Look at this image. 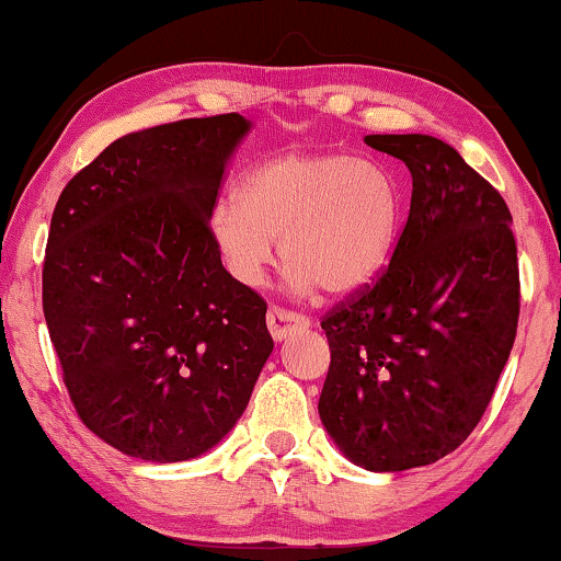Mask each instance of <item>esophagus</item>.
Instances as JSON below:
<instances>
[{"label": "esophagus", "instance_id": "esophagus-1", "mask_svg": "<svg viewBox=\"0 0 561 561\" xmlns=\"http://www.w3.org/2000/svg\"><path fill=\"white\" fill-rule=\"evenodd\" d=\"M267 329H271V336L275 342H283V340H288L290 334L306 332V329H309V319L298 317V313H294V311H286V309H278V306H273V309L267 311Z\"/></svg>", "mask_w": 561, "mask_h": 561}]
</instances>
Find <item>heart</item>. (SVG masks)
Instances as JSON below:
<instances>
[{"label": "heart", "instance_id": "1", "mask_svg": "<svg viewBox=\"0 0 561 561\" xmlns=\"http://www.w3.org/2000/svg\"><path fill=\"white\" fill-rule=\"evenodd\" d=\"M403 221V188L386 165L350 152H286L214 206L209 237L242 286L263 278L280 240L298 294L355 298L388 273Z\"/></svg>", "mask_w": 561, "mask_h": 561}]
</instances>
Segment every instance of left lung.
<instances>
[{"instance_id": "obj_1", "label": "left lung", "mask_w": 561, "mask_h": 561, "mask_svg": "<svg viewBox=\"0 0 561 561\" xmlns=\"http://www.w3.org/2000/svg\"><path fill=\"white\" fill-rule=\"evenodd\" d=\"M413 191L388 273L321 321L319 398L352 465L401 472L462 444L485 413L518 324V260L503 196L432 135H367Z\"/></svg>"}]
</instances>
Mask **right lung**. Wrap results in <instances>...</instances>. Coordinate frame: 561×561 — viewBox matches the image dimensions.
Segmentation results:
<instances>
[{
	"label": "right lung",
	"mask_w": 561,
	"mask_h": 561,
	"mask_svg": "<svg viewBox=\"0 0 561 561\" xmlns=\"http://www.w3.org/2000/svg\"><path fill=\"white\" fill-rule=\"evenodd\" d=\"M250 129L232 112L119 137L53 211L45 324L81 421L127 457L168 465L217 447L273 352L265 301L209 237Z\"/></svg>",
	"instance_id": "1"
}]
</instances>
